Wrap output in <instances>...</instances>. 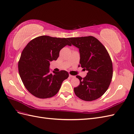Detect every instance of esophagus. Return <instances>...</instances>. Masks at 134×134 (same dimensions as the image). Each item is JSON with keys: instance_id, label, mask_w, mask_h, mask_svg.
<instances>
[{"instance_id": "obj_1", "label": "esophagus", "mask_w": 134, "mask_h": 134, "mask_svg": "<svg viewBox=\"0 0 134 134\" xmlns=\"http://www.w3.org/2000/svg\"><path fill=\"white\" fill-rule=\"evenodd\" d=\"M69 76H70V77H71V78H74V77H75V76L71 75H69Z\"/></svg>"}]
</instances>
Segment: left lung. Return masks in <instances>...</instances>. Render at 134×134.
I'll return each mask as SVG.
<instances>
[{"instance_id":"obj_1","label":"left lung","mask_w":134,"mask_h":134,"mask_svg":"<svg viewBox=\"0 0 134 134\" xmlns=\"http://www.w3.org/2000/svg\"><path fill=\"white\" fill-rule=\"evenodd\" d=\"M68 40L79 49V67L88 72L84 78L76 76L80 85L74 88L75 94L83 100H96L105 93L112 81L113 66L109 53L104 46L92 36L70 37Z\"/></svg>"}]
</instances>
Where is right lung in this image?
Returning a JSON list of instances; mask_svg holds the SVG:
<instances>
[{"mask_svg":"<svg viewBox=\"0 0 134 134\" xmlns=\"http://www.w3.org/2000/svg\"><path fill=\"white\" fill-rule=\"evenodd\" d=\"M71 46L68 38L40 36L30 41L23 50L18 62L22 81L29 92L41 99L51 98L58 92L68 72L62 70L50 73V62L57 60L59 52Z\"/></svg>","mask_w":134,"mask_h":134,"instance_id":"obj_1","label":"right lung"}]
</instances>
